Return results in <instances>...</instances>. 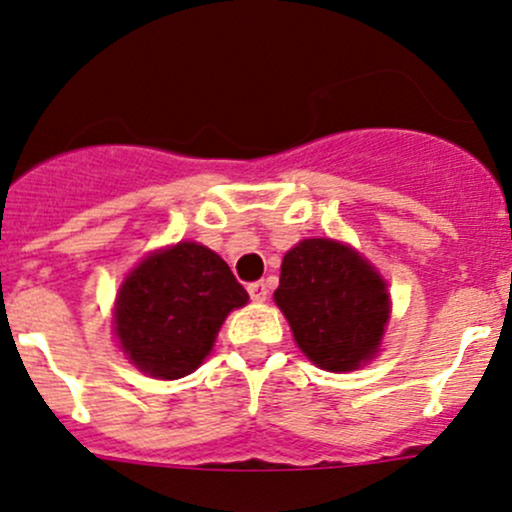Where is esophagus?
Listing matches in <instances>:
<instances>
[{"label":"esophagus","instance_id":"1","mask_svg":"<svg viewBox=\"0 0 512 512\" xmlns=\"http://www.w3.org/2000/svg\"><path fill=\"white\" fill-rule=\"evenodd\" d=\"M247 291H250V299L257 301V303L269 299V289H267L265 282H252L250 286H247Z\"/></svg>","mask_w":512,"mask_h":512}]
</instances>
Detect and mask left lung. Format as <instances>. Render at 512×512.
Segmentation results:
<instances>
[{
  "label": "left lung",
  "mask_w": 512,
  "mask_h": 512,
  "mask_svg": "<svg viewBox=\"0 0 512 512\" xmlns=\"http://www.w3.org/2000/svg\"><path fill=\"white\" fill-rule=\"evenodd\" d=\"M274 301L296 345L325 372H352L374 359L391 316L381 274L330 238H308L284 255Z\"/></svg>",
  "instance_id": "left-lung-1"
}]
</instances>
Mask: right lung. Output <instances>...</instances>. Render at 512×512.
<instances>
[{"label":"right lung","instance_id":"right-lung-1","mask_svg":"<svg viewBox=\"0 0 512 512\" xmlns=\"http://www.w3.org/2000/svg\"><path fill=\"white\" fill-rule=\"evenodd\" d=\"M247 299L216 252L184 240L140 260L123 279L116 338L143 374L182 379L209 357L223 320Z\"/></svg>","mask_w":512,"mask_h":512}]
</instances>
